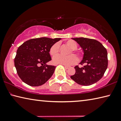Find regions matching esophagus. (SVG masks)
<instances>
[{
    "label": "esophagus",
    "instance_id": "obj_1",
    "mask_svg": "<svg viewBox=\"0 0 121 121\" xmlns=\"http://www.w3.org/2000/svg\"><path fill=\"white\" fill-rule=\"evenodd\" d=\"M65 69H68L69 68V66H67V65H65Z\"/></svg>",
    "mask_w": 121,
    "mask_h": 121
}]
</instances>
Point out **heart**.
<instances>
[{"label":"heart","mask_w":121,"mask_h":121,"mask_svg":"<svg viewBox=\"0 0 121 121\" xmlns=\"http://www.w3.org/2000/svg\"><path fill=\"white\" fill-rule=\"evenodd\" d=\"M65 44L68 46L71 50L69 51L68 54H70L68 56H64L62 55H59L53 59V62L56 64L62 65H70L75 63L77 61V58L74 55L71 54L73 53L78 58H80L81 53L77 51L76 49L77 48V44L74 40H68L65 42ZM59 51V44L55 43L51 47L50 50V54L51 56H54L58 54Z\"/></svg>","instance_id":"obj_1"}]
</instances>
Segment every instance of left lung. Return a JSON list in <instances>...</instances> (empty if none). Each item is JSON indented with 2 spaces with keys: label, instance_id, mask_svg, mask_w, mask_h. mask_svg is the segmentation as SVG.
<instances>
[{
  "label": "left lung",
  "instance_id": "left-lung-1",
  "mask_svg": "<svg viewBox=\"0 0 121 121\" xmlns=\"http://www.w3.org/2000/svg\"><path fill=\"white\" fill-rule=\"evenodd\" d=\"M82 48L83 58L79 64L83 67H75V73L70 78L81 85L89 86L101 78L108 66L107 51L98 40L87 38H71Z\"/></svg>",
  "mask_w": 121,
  "mask_h": 121
}]
</instances>
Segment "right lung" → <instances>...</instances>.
I'll use <instances>...</instances> for the list:
<instances>
[{
  "label": "right lung",
  "mask_w": 121,
  "mask_h": 121,
  "mask_svg": "<svg viewBox=\"0 0 121 121\" xmlns=\"http://www.w3.org/2000/svg\"><path fill=\"white\" fill-rule=\"evenodd\" d=\"M61 39H31L19 47L14 65L18 75L24 83L31 86H38L52 77L56 67L46 64L51 60L49 52L51 47Z\"/></svg>",
  "instance_id": "right-lung-1"
}]
</instances>
